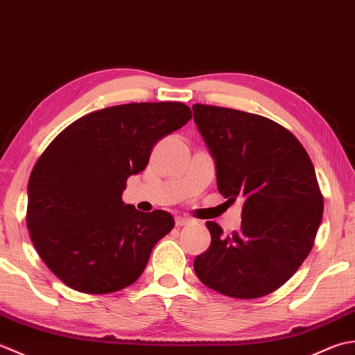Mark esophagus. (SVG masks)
I'll return each mask as SVG.
<instances>
[{
    "label": "esophagus",
    "instance_id": "34e87169",
    "mask_svg": "<svg viewBox=\"0 0 355 355\" xmlns=\"http://www.w3.org/2000/svg\"><path fill=\"white\" fill-rule=\"evenodd\" d=\"M188 223H191V219L184 218V216H176V225L178 227H184V225H188Z\"/></svg>",
    "mask_w": 355,
    "mask_h": 355
}]
</instances>
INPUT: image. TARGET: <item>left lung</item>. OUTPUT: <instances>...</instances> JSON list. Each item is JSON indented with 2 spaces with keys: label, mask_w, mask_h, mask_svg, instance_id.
<instances>
[{
  "label": "left lung",
  "mask_w": 355,
  "mask_h": 355,
  "mask_svg": "<svg viewBox=\"0 0 355 355\" xmlns=\"http://www.w3.org/2000/svg\"><path fill=\"white\" fill-rule=\"evenodd\" d=\"M193 114L214 159L219 193L243 199L233 234L207 222L211 245L194 259V271L220 294L262 297L299 270L314 245L323 214L314 165L297 137L268 118L202 104Z\"/></svg>",
  "instance_id": "obj_1"
}]
</instances>
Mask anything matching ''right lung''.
<instances>
[{"mask_svg": "<svg viewBox=\"0 0 355 355\" xmlns=\"http://www.w3.org/2000/svg\"><path fill=\"white\" fill-rule=\"evenodd\" d=\"M191 119L182 103H133L79 118L50 142L27 185V230L40 257L76 291L132 285L159 239L175 227L162 209L122 200L155 144Z\"/></svg>", "mask_w": 355, "mask_h": 355, "instance_id": "right-lung-1", "label": "right lung"}]
</instances>
